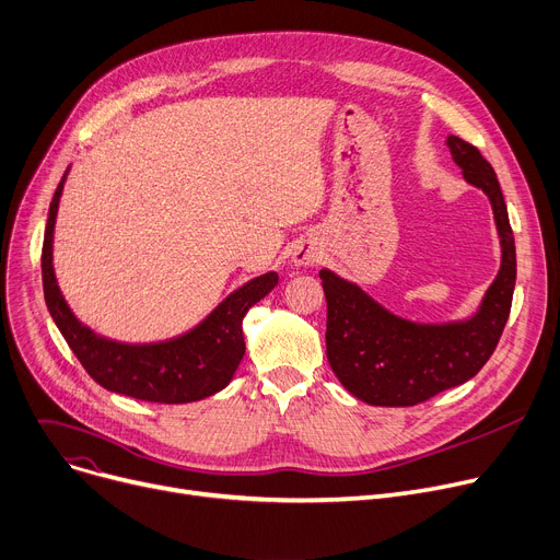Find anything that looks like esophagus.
<instances>
[{
	"instance_id": "obj_1",
	"label": "esophagus",
	"mask_w": 560,
	"mask_h": 560,
	"mask_svg": "<svg viewBox=\"0 0 560 560\" xmlns=\"http://www.w3.org/2000/svg\"><path fill=\"white\" fill-rule=\"evenodd\" d=\"M315 260H317V252H315L313 247H306V245L296 247V249H294V254H292V266H294V268L313 266Z\"/></svg>"
}]
</instances>
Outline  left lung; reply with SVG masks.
Segmentation results:
<instances>
[{
	"instance_id": "1",
	"label": "left lung",
	"mask_w": 560,
	"mask_h": 560,
	"mask_svg": "<svg viewBox=\"0 0 560 560\" xmlns=\"http://www.w3.org/2000/svg\"><path fill=\"white\" fill-rule=\"evenodd\" d=\"M464 179L487 194L502 245V266L477 313L464 322L419 324L383 308L360 285L322 270L326 294V358L355 398L409 407L470 381L493 355L511 313L515 243L493 166L455 135L445 139Z\"/></svg>"
}]
</instances>
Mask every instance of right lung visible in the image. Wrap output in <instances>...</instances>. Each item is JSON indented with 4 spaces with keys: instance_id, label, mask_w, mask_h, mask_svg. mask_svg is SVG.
Instances as JSON below:
<instances>
[{
    "instance_id": "1",
    "label": "right lung",
    "mask_w": 560,
    "mask_h": 560,
    "mask_svg": "<svg viewBox=\"0 0 560 560\" xmlns=\"http://www.w3.org/2000/svg\"><path fill=\"white\" fill-rule=\"evenodd\" d=\"M67 173L69 168L49 207L43 285L47 308L73 355L101 387L137 400L194 402L225 389L245 355L243 317L279 283V275L268 272L247 281L179 338L153 345H124L101 338L71 313L54 275V228Z\"/></svg>"
}]
</instances>
